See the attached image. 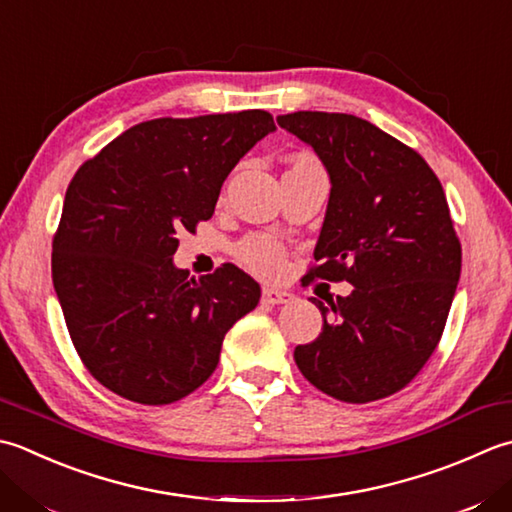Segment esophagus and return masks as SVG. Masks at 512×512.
<instances>
[{
    "mask_svg": "<svg viewBox=\"0 0 512 512\" xmlns=\"http://www.w3.org/2000/svg\"><path fill=\"white\" fill-rule=\"evenodd\" d=\"M295 299V295L293 293H288V290H282V288H273V286H266L264 290H262V302L264 304H270V306H275V304H290Z\"/></svg>",
    "mask_w": 512,
    "mask_h": 512,
    "instance_id": "esophagus-1",
    "label": "esophagus"
}]
</instances>
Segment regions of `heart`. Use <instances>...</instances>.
Wrapping results in <instances>:
<instances>
[{"label":"heart","instance_id":"obj_1","mask_svg":"<svg viewBox=\"0 0 512 512\" xmlns=\"http://www.w3.org/2000/svg\"><path fill=\"white\" fill-rule=\"evenodd\" d=\"M239 259L262 275H277L284 268V250L275 239L264 235H253L244 239L237 248Z\"/></svg>","mask_w":512,"mask_h":512}]
</instances>
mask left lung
<instances>
[{
  "label": "left lung",
  "instance_id": "1",
  "mask_svg": "<svg viewBox=\"0 0 512 512\" xmlns=\"http://www.w3.org/2000/svg\"><path fill=\"white\" fill-rule=\"evenodd\" d=\"M315 150L330 195L308 279L353 284L324 306L322 333L295 364L322 393L348 404L402 390L435 353L453 304L462 246L433 170L395 137L344 113L279 115Z\"/></svg>",
  "mask_w": 512,
  "mask_h": 512
}]
</instances>
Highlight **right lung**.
<instances>
[{"instance_id": "add662e5", "label": "right lung", "mask_w": 512, "mask_h": 512, "mask_svg": "<svg viewBox=\"0 0 512 512\" xmlns=\"http://www.w3.org/2000/svg\"><path fill=\"white\" fill-rule=\"evenodd\" d=\"M275 122L266 110L150 119L77 170L53 239V286L99 384L173 404L213 375L224 335L262 288L242 268L188 277L177 235L215 213L219 190Z\"/></svg>"}]
</instances>
